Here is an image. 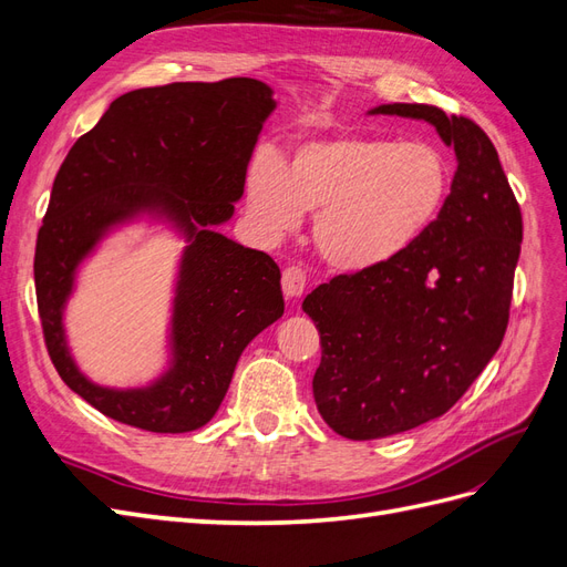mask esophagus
I'll list each match as a JSON object with an SVG mask.
<instances>
[{
  "label": "esophagus",
  "instance_id": "obj_1",
  "mask_svg": "<svg viewBox=\"0 0 567 567\" xmlns=\"http://www.w3.org/2000/svg\"><path fill=\"white\" fill-rule=\"evenodd\" d=\"M281 286H284V293L288 298H298L302 296L305 290V269L290 265L281 271Z\"/></svg>",
  "mask_w": 567,
  "mask_h": 567
}]
</instances>
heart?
Segmentation results:
<instances>
[{
  "label": "heart",
  "mask_w": 567,
  "mask_h": 567,
  "mask_svg": "<svg viewBox=\"0 0 567 567\" xmlns=\"http://www.w3.org/2000/svg\"><path fill=\"white\" fill-rule=\"evenodd\" d=\"M450 165L425 142L333 134L298 144L281 163L252 161L248 213L267 234L315 215V244L340 269H369L400 255L433 225L450 196Z\"/></svg>",
  "instance_id": "1"
}]
</instances>
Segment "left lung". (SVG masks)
Listing matches in <instances>:
<instances>
[{
    "label": "left lung",
    "instance_id": "obj_1",
    "mask_svg": "<svg viewBox=\"0 0 567 567\" xmlns=\"http://www.w3.org/2000/svg\"><path fill=\"white\" fill-rule=\"evenodd\" d=\"M371 113L427 120L458 167L437 219L388 262L338 274L305 298L321 338V419L350 440L404 433L450 411L499 350L523 215L496 148L471 117L427 104Z\"/></svg>",
    "mask_w": 567,
    "mask_h": 567
}]
</instances>
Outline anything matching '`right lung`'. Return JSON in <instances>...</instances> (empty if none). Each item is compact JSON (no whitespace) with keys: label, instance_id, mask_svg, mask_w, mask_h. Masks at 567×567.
<instances>
[{"label":"right lung","instance_id":"1","mask_svg":"<svg viewBox=\"0 0 567 567\" xmlns=\"http://www.w3.org/2000/svg\"><path fill=\"white\" fill-rule=\"evenodd\" d=\"M271 111V90L252 78L144 87L117 96L68 151L38 231V312L51 364L104 416L151 433L196 431L225 400L248 342L284 315L277 262L210 229L234 215ZM146 209L175 218L193 241L176 299V364L144 391L99 389L66 354L60 310L97 236Z\"/></svg>","mask_w":567,"mask_h":567}]
</instances>
